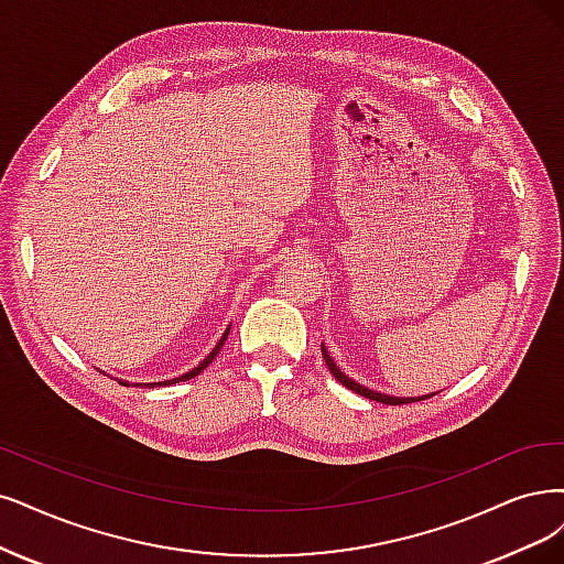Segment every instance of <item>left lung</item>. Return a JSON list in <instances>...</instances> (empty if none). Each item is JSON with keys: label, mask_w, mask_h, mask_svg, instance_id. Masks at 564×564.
<instances>
[{"label": "left lung", "mask_w": 564, "mask_h": 564, "mask_svg": "<svg viewBox=\"0 0 564 564\" xmlns=\"http://www.w3.org/2000/svg\"><path fill=\"white\" fill-rule=\"evenodd\" d=\"M321 350H323V358H325V365L329 367V371H332V377H335L341 386H346L348 390H352V392H358V394H362V398H367V400H373V402H381V404H409V402H419V400H425V398H432V394H436V392H432V394H421V398H394V394H388V392H379V390H371V388H365V386H360L358 381H352V379H348L346 373L337 367V362L332 360V356L327 352V348H325V344H321Z\"/></svg>", "instance_id": "1"}]
</instances>
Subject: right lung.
I'll return each instance as SVG.
<instances>
[{"mask_svg": "<svg viewBox=\"0 0 564 564\" xmlns=\"http://www.w3.org/2000/svg\"><path fill=\"white\" fill-rule=\"evenodd\" d=\"M227 335H229V327L223 332V337H220V341L216 344V348L212 350V352H208V356L195 367V369H191V371H185V373H181V377H176V379H170V381H158V383H128V381H120L122 386H149V388H155V386H172V383H178V381H191V379H195L197 377V373L199 371H204L208 365H212L214 362V358L218 356V350L223 348V344H225V339H227Z\"/></svg>", "mask_w": 564, "mask_h": 564, "instance_id": "1", "label": "right lung"}]
</instances>
